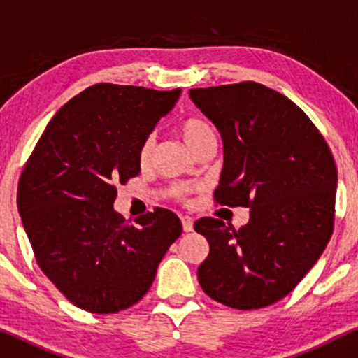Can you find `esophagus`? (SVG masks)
Wrapping results in <instances>:
<instances>
[{"instance_id":"34e87169","label":"esophagus","mask_w":358,"mask_h":358,"mask_svg":"<svg viewBox=\"0 0 358 358\" xmlns=\"http://www.w3.org/2000/svg\"><path fill=\"white\" fill-rule=\"evenodd\" d=\"M182 224H183V231L185 232H192L193 231V219L189 216H183Z\"/></svg>"}]
</instances>
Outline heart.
I'll return each instance as SVG.
<instances>
[{"label":"heart","mask_w":358,"mask_h":358,"mask_svg":"<svg viewBox=\"0 0 358 358\" xmlns=\"http://www.w3.org/2000/svg\"><path fill=\"white\" fill-rule=\"evenodd\" d=\"M180 134H182V139L185 141V144H187V147L193 152V154L194 150H198L199 147L206 144V142L216 141V132H214L211 124L199 117H192L188 119V121H185L182 124V127H180ZM154 149H155V136L150 134L145 137L139 149V164L142 166L150 164L152 155H154ZM193 189L194 188L189 187V185H171L169 189V194L171 198L183 201V199H187V196L193 192Z\"/></svg>","instance_id":"b5f03b06"}]
</instances>
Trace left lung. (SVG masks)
Instances as JSON below:
<instances>
[{
  "label": "left lung",
  "instance_id": "left-lung-1",
  "mask_svg": "<svg viewBox=\"0 0 358 358\" xmlns=\"http://www.w3.org/2000/svg\"><path fill=\"white\" fill-rule=\"evenodd\" d=\"M189 98L221 132L224 166L214 198L250 209L241 229L201 217L209 254L198 280L234 309L270 306L293 292L334 231L337 169L304 111L255 82L193 88Z\"/></svg>",
  "mask_w": 358,
  "mask_h": 358
}]
</instances>
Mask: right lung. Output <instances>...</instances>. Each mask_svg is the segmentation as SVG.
I'll return each mask as SVG.
<instances>
[{"label": "right lung", "instance_id": "add662e5", "mask_svg": "<svg viewBox=\"0 0 358 358\" xmlns=\"http://www.w3.org/2000/svg\"><path fill=\"white\" fill-rule=\"evenodd\" d=\"M180 93L93 85L59 109L24 165L17 209L37 265L85 311L111 314L136 304L182 236L169 209L129 224L113 208L116 185L139 175L141 144Z\"/></svg>", "mask_w": 358, "mask_h": 358}]
</instances>
